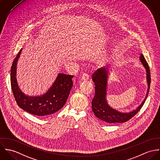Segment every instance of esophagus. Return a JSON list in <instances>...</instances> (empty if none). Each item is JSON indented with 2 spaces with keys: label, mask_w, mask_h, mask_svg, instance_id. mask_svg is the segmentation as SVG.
<instances>
[{
  "label": "esophagus",
  "mask_w": 160,
  "mask_h": 160,
  "mask_svg": "<svg viewBox=\"0 0 160 160\" xmlns=\"http://www.w3.org/2000/svg\"><path fill=\"white\" fill-rule=\"evenodd\" d=\"M82 78L83 80H89V75L87 73H83L82 76Z\"/></svg>",
  "instance_id": "obj_1"
}]
</instances>
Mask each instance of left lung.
<instances>
[{
  "instance_id": "left-lung-1",
  "label": "left lung",
  "mask_w": 160,
  "mask_h": 160,
  "mask_svg": "<svg viewBox=\"0 0 160 160\" xmlns=\"http://www.w3.org/2000/svg\"><path fill=\"white\" fill-rule=\"evenodd\" d=\"M140 60L147 72V80L148 83L147 96L139 106L136 110L128 113H122L118 112L117 110L111 108L107 102L106 88L108 70L106 68H101L94 72L92 75V79L95 85V94L91 102V104L92 112L96 117L108 124L124 123L129 121L140 110L147 99L151 83L150 68L147 62L142 54L140 56Z\"/></svg>"
}]
</instances>
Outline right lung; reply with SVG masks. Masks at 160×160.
<instances>
[{"label": "right lung", "instance_id": "1", "mask_svg": "<svg viewBox=\"0 0 160 160\" xmlns=\"http://www.w3.org/2000/svg\"><path fill=\"white\" fill-rule=\"evenodd\" d=\"M22 48L15 58L12 68L10 82L13 94L18 106L38 117L52 115L65 104L73 86V75L59 73L53 86L40 96H28L19 88L16 78L17 64Z\"/></svg>", "mask_w": 160, "mask_h": 160}]
</instances>
